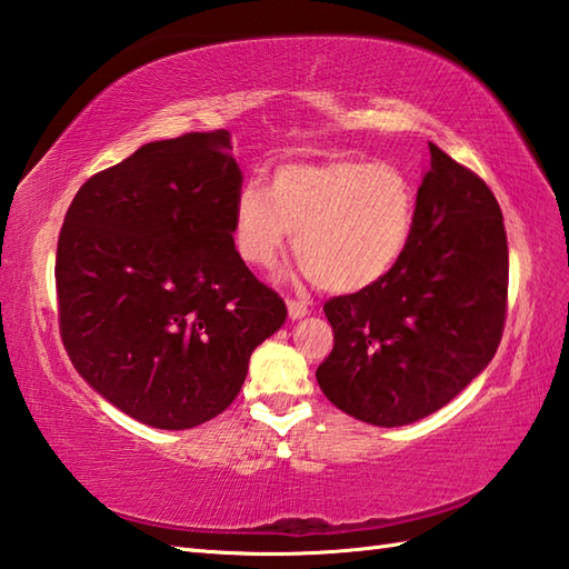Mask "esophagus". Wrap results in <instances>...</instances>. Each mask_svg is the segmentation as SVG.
Returning a JSON list of instances; mask_svg holds the SVG:
<instances>
[{
  "mask_svg": "<svg viewBox=\"0 0 569 569\" xmlns=\"http://www.w3.org/2000/svg\"><path fill=\"white\" fill-rule=\"evenodd\" d=\"M287 311H289V317H292V319H301V317H307V313H309V307H307L305 299L289 297L287 299Z\"/></svg>",
  "mask_w": 569,
  "mask_h": 569,
  "instance_id": "34e87169",
  "label": "esophagus"
}]
</instances>
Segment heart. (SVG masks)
I'll return each mask as SVG.
<instances>
[{
  "label": "heart",
  "mask_w": 569,
  "mask_h": 569,
  "mask_svg": "<svg viewBox=\"0 0 569 569\" xmlns=\"http://www.w3.org/2000/svg\"><path fill=\"white\" fill-rule=\"evenodd\" d=\"M419 192L395 162L336 158L287 162L270 189L246 184L236 199V248L256 268H272L295 236L311 280L331 292L380 282L407 252Z\"/></svg>",
  "instance_id": "1"
}]
</instances>
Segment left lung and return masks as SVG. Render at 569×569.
Instances as JSON below:
<instances>
[{
    "instance_id": "obj_1",
    "label": "left lung",
    "mask_w": 569,
    "mask_h": 569,
    "mask_svg": "<svg viewBox=\"0 0 569 569\" xmlns=\"http://www.w3.org/2000/svg\"><path fill=\"white\" fill-rule=\"evenodd\" d=\"M411 243L380 282L323 305L333 350L317 380L372 426L423 419L495 358L507 321L509 248L497 197L436 143Z\"/></svg>"
}]
</instances>
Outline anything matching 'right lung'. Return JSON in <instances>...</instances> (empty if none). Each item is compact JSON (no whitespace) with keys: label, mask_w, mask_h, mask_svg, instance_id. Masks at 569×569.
<instances>
[{"label":"right lung","mask_w":569,"mask_h":569,"mask_svg":"<svg viewBox=\"0 0 569 569\" xmlns=\"http://www.w3.org/2000/svg\"><path fill=\"white\" fill-rule=\"evenodd\" d=\"M229 131L153 141L92 174L62 221L58 323L87 385L131 419L194 428L236 399L287 319L233 246Z\"/></svg>","instance_id":"1"}]
</instances>
